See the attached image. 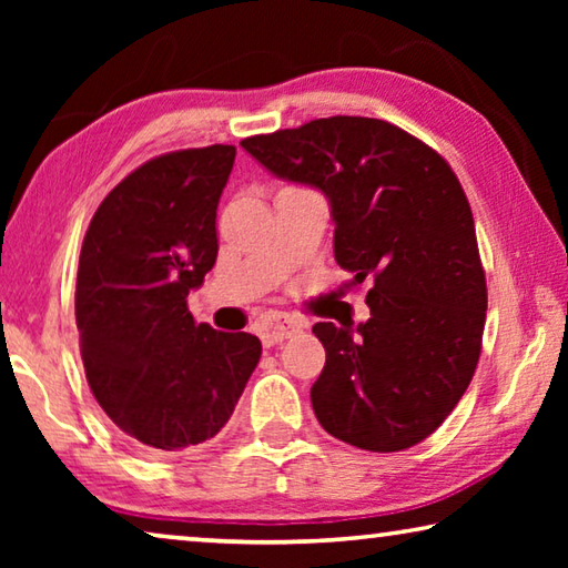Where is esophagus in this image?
Returning <instances> with one entry per match:
<instances>
[{
    "label": "esophagus",
    "instance_id": "34e87169",
    "mask_svg": "<svg viewBox=\"0 0 568 568\" xmlns=\"http://www.w3.org/2000/svg\"><path fill=\"white\" fill-rule=\"evenodd\" d=\"M303 328H305V323L293 318V315L277 313V311L267 313L263 318V341L267 345H275L285 338H291V335H295V333H301Z\"/></svg>",
    "mask_w": 568,
    "mask_h": 568
}]
</instances>
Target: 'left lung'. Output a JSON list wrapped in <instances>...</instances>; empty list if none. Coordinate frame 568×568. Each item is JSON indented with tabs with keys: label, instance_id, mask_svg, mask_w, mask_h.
Listing matches in <instances>:
<instances>
[{
	"label": "left lung",
	"instance_id": "left-lung-1",
	"mask_svg": "<svg viewBox=\"0 0 568 568\" xmlns=\"http://www.w3.org/2000/svg\"><path fill=\"white\" fill-rule=\"evenodd\" d=\"M240 145L331 200L335 263L351 285L373 283L358 328L313 325L325 348L311 388L321 426L373 454L420 444L466 393L486 323V273L456 172L396 124L348 114Z\"/></svg>",
	"mask_w": 568,
	"mask_h": 568
}]
</instances>
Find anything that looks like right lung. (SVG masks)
<instances>
[{
	"label": "right lung",
	"instance_id": "obj_1",
	"mask_svg": "<svg viewBox=\"0 0 568 568\" xmlns=\"http://www.w3.org/2000/svg\"><path fill=\"white\" fill-rule=\"evenodd\" d=\"M233 145L175 150L132 170L84 233L74 318L90 390L134 446L170 456L233 416L263 345L195 323L187 307L217 257Z\"/></svg>",
	"mask_w": 568,
	"mask_h": 568
}]
</instances>
